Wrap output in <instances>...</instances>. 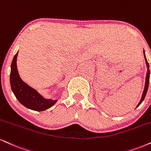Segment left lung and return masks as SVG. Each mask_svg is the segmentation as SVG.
<instances>
[{
	"mask_svg": "<svg viewBox=\"0 0 151 151\" xmlns=\"http://www.w3.org/2000/svg\"><path fill=\"white\" fill-rule=\"evenodd\" d=\"M143 54H144V58H145V60H146V66H147V68H148V72H147L146 73V83H145V87H144V90H143V94H142V96H141V101H140V102L139 103V104H138L137 107L139 106V105L141 104V103L143 102V101L145 99V96L146 95V93H147V91H148V85H149V79H150V70H149V65H148V61H147V59H146V55H145V51L143 50Z\"/></svg>",
	"mask_w": 151,
	"mask_h": 151,
	"instance_id": "8db88e82",
	"label": "left lung"
}]
</instances>
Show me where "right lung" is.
Listing matches in <instances>:
<instances>
[{"instance_id":"add662e5","label":"right lung","mask_w":151,"mask_h":151,"mask_svg":"<svg viewBox=\"0 0 151 151\" xmlns=\"http://www.w3.org/2000/svg\"><path fill=\"white\" fill-rule=\"evenodd\" d=\"M18 52L12 60L10 81L12 92L19 102L26 108L36 111H43L50 108L57 102V100L46 99L37 91L22 80L17 68Z\"/></svg>"}]
</instances>
